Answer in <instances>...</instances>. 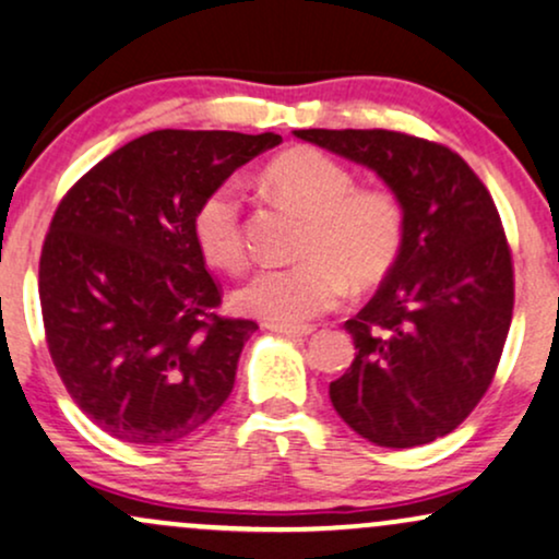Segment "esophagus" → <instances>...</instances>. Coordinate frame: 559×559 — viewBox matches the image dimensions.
I'll return each instance as SVG.
<instances>
[{
  "label": "esophagus",
  "mask_w": 559,
  "mask_h": 559,
  "mask_svg": "<svg viewBox=\"0 0 559 559\" xmlns=\"http://www.w3.org/2000/svg\"><path fill=\"white\" fill-rule=\"evenodd\" d=\"M267 331L286 335V338H307V335H312L314 328L312 325H278V322H267Z\"/></svg>",
  "instance_id": "1"
}]
</instances>
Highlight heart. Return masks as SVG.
Listing matches in <instances>:
<instances>
[{"label":"heart","instance_id":"b5f03b06","mask_svg":"<svg viewBox=\"0 0 559 559\" xmlns=\"http://www.w3.org/2000/svg\"><path fill=\"white\" fill-rule=\"evenodd\" d=\"M262 181L309 218L301 247L305 260L254 271L234 292L239 312L278 325H299L338 305L348 281L367 288L395 267L406 213L390 187H356L344 164L314 147L278 156L262 171ZM192 234L211 265L237 271L245 262L241 194L234 181L203 194L192 215Z\"/></svg>","mask_w":559,"mask_h":559}]
</instances>
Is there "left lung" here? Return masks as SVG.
I'll return each mask as SVG.
<instances>
[{
    "label": "left lung",
    "mask_w": 559,
    "mask_h": 559,
    "mask_svg": "<svg viewBox=\"0 0 559 559\" xmlns=\"http://www.w3.org/2000/svg\"><path fill=\"white\" fill-rule=\"evenodd\" d=\"M294 134L367 166L401 198V258L346 320L356 356L331 382V403L374 445H427L474 412L506 346L513 262L500 213L445 145L390 130Z\"/></svg>",
    "instance_id": "left-lung-1"
}]
</instances>
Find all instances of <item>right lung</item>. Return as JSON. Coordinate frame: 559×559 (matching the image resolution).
<instances>
[{
    "mask_svg": "<svg viewBox=\"0 0 559 559\" xmlns=\"http://www.w3.org/2000/svg\"><path fill=\"white\" fill-rule=\"evenodd\" d=\"M281 134L156 130L93 166L46 234L38 294L67 393L122 442L166 445L231 395L252 320L215 314L192 215Z\"/></svg>",
    "mask_w": 559,
    "mask_h": 559,
    "instance_id": "1",
    "label": "right lung"
}]
</instances>
